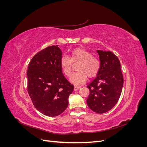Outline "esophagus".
<instances>
[{
    "mask_svg": "<svg viewBox=\"0 0 147 147\" xmlns=\"http://www.w3.org/2000/svg\"><path fill=\"white\" fill-rule=\"evenodd\" d=\"M80 87L79 86L75 85V86H74V90H75V91H77V90H78V89H80Z\"/></svg>",
    "mask_w": 147,
    "mask_h": 147,
    "instance_id": "obj_1",
    "label": "esophagus"
}]
</instances>
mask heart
Here are the masks:
<instances>
[{"label": "heart", "mask_w": 147, "mask_h": 147, "mask_svg": "<svg viewBox=\"0 0 147 147\" xmlns=\"http://www.w3.org/2000/svg\"><path fill=\"white\" fill-rule=\"evenodd\" d=\"M80 61L77 66L78 72L72 75L70 81L75 84H81L89 78L95 77L99 72L100 62L97 57L92 56L91 53L86 49L78 48L70 53V58L67 56H63L60 59V67L64 75L69 77L72 72V62Z\"/></svg>", "instance_id": "obj_1"}]
</instances>
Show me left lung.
I'll use <instances>...</instances> for the list:
<instances>
[{
  "label": "left lung",
  "instance_id": "left-lung-1",
  "mask_svg": "<svg viewBox=\"0 0 147 147\" xmlns=\"http://www.w3.org/2000/svg\"><path fill=\"white\" fill-rule=\"evenodd\" d=\"M100 67L97 77L88 84L90 95L87 104L92 111L104 113L117 104L121 95L124 80L118 57L109 51L97 50Z\"/></svg>",
  "mask_w": 147,
  "mask_h": 147
}]
</instances>
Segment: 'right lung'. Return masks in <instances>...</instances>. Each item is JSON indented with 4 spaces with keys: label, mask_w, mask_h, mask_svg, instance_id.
<instances>
[{
    "label": "right lung",
    "mask_w": 147,
    "mask_h": 147,
    "mask_svg": "<svg viewBox=\"0 0 147 147\" xmlns=\"http://www.w3.org/2000/svg\"><path fill=\"white\" fill-rule=\"evenodd\" d=\"M61 57L58 46H50L37 53L28 66L29 96L37 110L48 117H56L64 112L74 91V85L62 72Z\"/></svg>",
    "instance_id": "obj_1"
}]
</instances>
